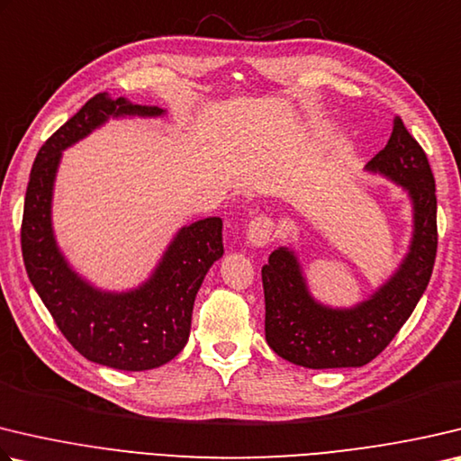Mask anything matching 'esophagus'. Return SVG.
Returning a JSON list of instances; mask_svg holds the SVG:
<instances>
[{
  "instance_id": "esophagus-1",
  "label": "esophagus",
  "mask_w": 461,
  "mask_h": 461,
  "mask_svg": "<svg viewBox=\"0 0 461 461\" xmlns=\"http://www.w3.org/2000/svg\"><path fill=\"white\" fill-rule=\"evenodd\" d=\"M276 223L270 215H256L248 225V241L256 248H264L274 240Z\"/></svg>"
}]
</instances>
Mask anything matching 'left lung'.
Instances as JSON below:
<instances>
[{
	"mask_svg": "<svg viewBox=\"0 0 461 461\" xmlns=\"http://www.w3.org/2000/svg\"><path fill=\"white\" fill-rule=\"evenodd\" d=\"M366 169L399 183L413 199L415 230L409 254L379 292L350 311H332L311 298L294 254L274 249L262 267L266 340L278 357L308 369L363 366L381 355L428 288L438 254V197L421 145L395 119L393 132Z\"/></svg>",
	"mask_w": 461,
	"mask_h": 461,
	"instance_id": "obj_1",
	"label": "left lung"
}]
</instances>
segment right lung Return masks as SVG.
<instances>
[{
  "label": "right lung",
  "instance_id": "add662e5",
  "mask_svg": "<svg viewBox=\"0 0 461 461\" xmlns=\"http://www.w3.org/2000/svg\"><path fill=\"white\" fill-rule=\"evenodd\" d=\"M157 106L92 96L66 121L33 161L22 217V254L30 282L66 340L88 361L121 371H147L169 363L187 345L197 290L223 254L221 220L205 217L183 228L143 286L108 294L74 274L58 252L50 202L62 149L86 137L108 116H155Z\"/></svg>",
  "mask_w": 461,
  "mask_h": 461
}]
</instances>
